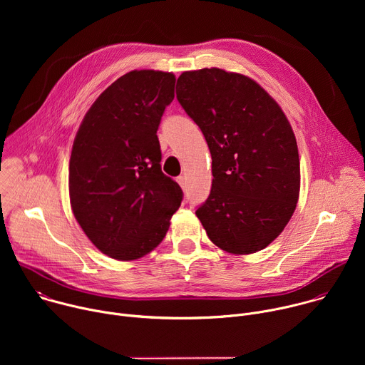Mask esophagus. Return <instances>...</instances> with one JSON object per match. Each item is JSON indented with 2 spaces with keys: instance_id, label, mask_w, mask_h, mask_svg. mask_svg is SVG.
<instances>
[{
  "instance_id": "1",
  "label": "esophagus",
  "mask_w": 365,
  "mask_h": 365,
  "mask_svg": "<svg viewBox=\"0 0 365 365\" xmlns=\"http://www.w3.org/2000/svg\"><path fill=\"white\" fill-rule=\"evenodd\" d=\"M178 183L180 185L182 189H186V187H187V179H186V176H179V178H178Z\"/></svg>"
}]
</instances>
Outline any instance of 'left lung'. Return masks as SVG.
<instances>
[{
    "label": "left lung",
    "mask_w": 365,
    "mask_h": 365,
    "mask_svg": "<svg viewBox=\"0 0 365 365\" xmlns=\"http://www.w3.org/2000/svg\"><path fill=\"white\" fill-rule=\"evenodd\" d=\"M178 101L212 158L211 193L196 210L207 237L231 254L266 248L299 199V151L289 120L255 81L218 68L183 72Z\"/></svg>",
    "instance_id": "left-lung-1"
}]
</instances>
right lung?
<instances>
[{
  "instance_id": "1",
  "label": "right lung",
  "mask_w": 365,
  "mask_h": 365,
  "mask_svg": "<svg viewBox=\"0 0 365 365\" xmlns=\"http://www.w3.org/2000/svg\"><path fill=\"white\" fill-rule=\"evenodd\" d=\"M175 82L162 71L123 75L92 103L73 141V215L99 251L121 262L163 241L183 199L180 186L162 172L158 138Z\"/></svg>"
}]
</instances>
